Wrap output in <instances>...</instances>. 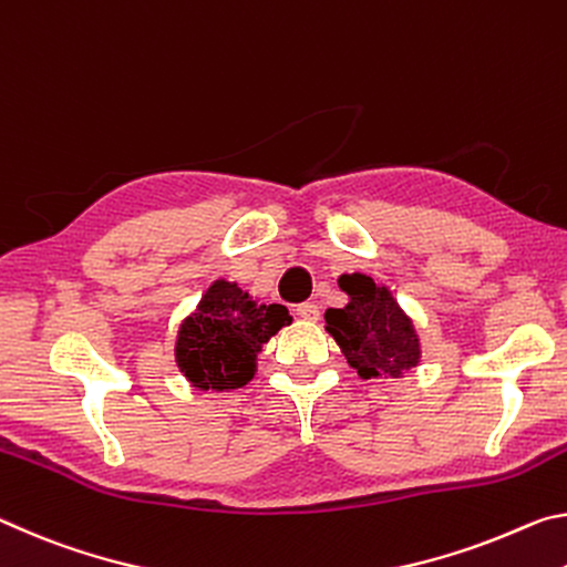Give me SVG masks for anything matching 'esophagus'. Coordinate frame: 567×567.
I'll return each mask as SVG.
<instances>
[{
	"instance_id": "obj_1",
	"label": "esophagus",
	"mask_w": 567,
	"mask_h": 567,
	"mask_svg": "<svg viewBox=\"0 0 567 567\" xmlns=\"http://www.w3.org/2000/svg\"><path fill=\"white\" fill-rule=\"evenodd\" d=\"M296 317H301L306 321H317L319 319V306L317 303H299L296 306Z\"/></svg>"
}]
</instances>
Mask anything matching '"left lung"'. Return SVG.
Listing matches in <instances>:
<instances>
[{
  "mask_svg": "<svg viewBox=\"0 0 567 567\" xmlns=\"http://www.w3.org/2000/svg\"><path fill=\"white\" fill-rule=\"evenodd\" d=\"M339 286L351 296L344 309L323 313L327 331L344 351L361 379L399 377L420 361V339L384 286L364 274L341 276Z\"/></svg>",
  "mask_w": 567,
  "mask_h": 567,
  "instance_id": "8db88e82",
  "label": "left lung"
}]
</instances>
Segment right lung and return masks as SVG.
<instances>
[{"label":"right lung","instance_id":"1","mask_svg":"<svg viewBox=\"0 0 567 567\" xmlns=\"http://www.w3.org/2000/svg\"><path fill=\"white\" fill-rule=\"evenodd\" d=\"M286 323V306L258 303L236 284L216 281L183 321L175 359L193 386L238 389L254 379L258 351Z\"/></svg>","mask_w":567,"mask_h":567}]
</instances>
